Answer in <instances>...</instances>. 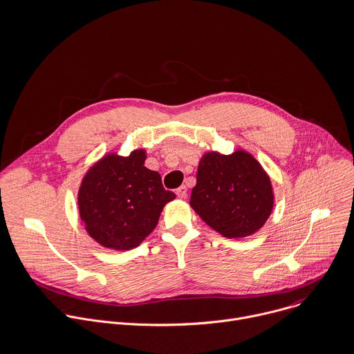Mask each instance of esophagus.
<instances>
[{"label": "esophagus", "instance_id": "34e87169", "mask_svg": "<svg viewBox=\"0 0 354 354\" xmlns=\"http://www.w3.org/2000/svg\"><path fill=\"white\" fill-rule=\"evenodd\" d=\"M176 194H177V197L178 198H187V187L185 185H181V187H178L177 189H176Z\"/></svg>", "mask_w": 354, "mask_h": 354}]
</instances>
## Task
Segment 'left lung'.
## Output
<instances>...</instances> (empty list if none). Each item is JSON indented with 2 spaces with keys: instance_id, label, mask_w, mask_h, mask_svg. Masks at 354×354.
<instances>
[{
  "instance_id": "left-lung-1",
  "label": "left lung",
  "mask_w": 354,
  "mask_h": 354,
  "mask_svg": "<svg viewBox=\"0 0 354 354\" xmlns=\"http://www.w3.org/2000/svg\"><path fill=\"white\" fill-rule=\"evenodd\" d=\"M189 205L222 236L236 239L266 223L274 194L270 177L250 153L209 151L200 162Z\"/></svg>"
}]
</instances>
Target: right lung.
<instances>
[{"instance_id":"add662e5","label":"right lung","mask_w":354,"mask_h":354,"mask_svg":"<svg viewBox=\"0 0 354 354\" xmlns=\"http://www.w3.org/2000/svg\"><path fill=\"white\" fill-rule=\"evenodd\" d=\"M146 151L108 154L84 176L78 209L90 236L101 246L131 250L156 227L176 194L165 189L157 171L145 167Z\"/></svg>"}]
</instances>
